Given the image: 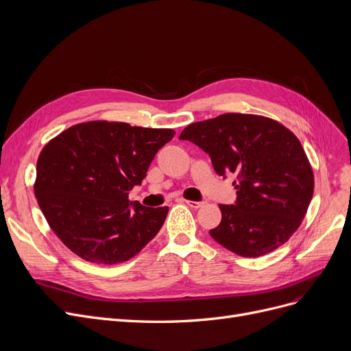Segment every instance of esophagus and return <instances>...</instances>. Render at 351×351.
<instances>
[{"label": "esophagus", "instance_id": "esophagus-1", "mask_svg": "<svg viewBox=\"0 0 351 351\" xmlns=\"http://www.w3.org/2000/svg\"><path fill=\"white\" fill-rule=\"evenodd\" d=\"M186 204L190 206L191 208H199L204 203L203 202H190V199H186Z\"/></svg>", "mask_w": 351, "mask_h": 351}]
</instances>
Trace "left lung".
Masks as SVG:
<instances>
[{"instance_id":"1","label":"left lung","mask_w":351,"mask_h":351,"mask_svg":"<svg viewBox=\"0 0 351 351\" xmlns=\"http://www.w3.org/2000/svg\"><path fill=\"white\" fill-rule=\"evenodd\" d=\"M180 140L208 153L217 174H236V204H221L210 236L230 252L254 258L289 241L302 224L314 174L293 132L269 117L227 112L187 125Z\"/></svg>"}]
</instances>
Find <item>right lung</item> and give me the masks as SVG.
<instances>
[{
    "mask_svg": "<svg viewBox=\"0 0 351 351\" xmlns=\"http://www.w3.org/2000/svg\"><path fill=\"white\" fill-rule=\"evenodd\" d=\"M171 128L88 121L62 131L41 149L34 193L48 226L82 260L119 264L152 241L169 207L130 203Z\"/></svg>",
    "mask_w": 351,
    "mask_h": 351,
    "instance_id": "right-lung-1",
    "label": "right lung"
}]
</instances>
